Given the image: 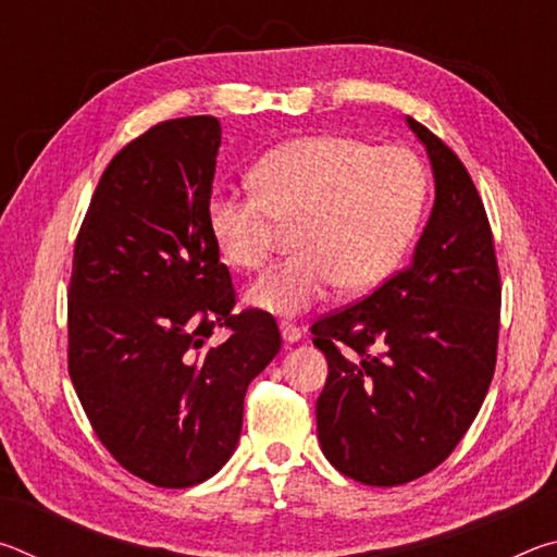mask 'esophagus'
<instances>
[{"instance_id": "esophagus-1", "label": "esophagus", "mask_w": 557, "mask_h": 557, "mask_svg": "<svg viewBox=\"0 0 557 557\" xmlns=\"http://www.w3.org/2000/svg\"><path fill=\"white\" fill-rule=\"evenodd\" d=\"M280 334H282V338H285L287 344H297L299 338H301V329L297 324H292V322H282L280 324Z\"/></svg>"}]
</instances>
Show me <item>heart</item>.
Instances as JSON below:
<instances>
[{"label": "heart", "instance_id": "obj_1", "mask_svg": "<svg viewBox=\"0 0 557 557\" xmlns=\"http://www.w3.org/2000/svg\"><path fill=\"white\" fill-rule=\"evenodd\" d=\"M252 186H215L206 225L231 268L260 270L282 225L297 223L299 252L248 292L256 307L292 317L336 285L369 292L398 270L425 211L428 172L408 147L319 132L268 149L252 166Z\"/></svg>", "mask_w": 557, "mask_h": 557}]
</instances>
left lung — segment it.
<instances>
[{"mask_svg":"<svg viewBox=\"0 0 557 557\" xmlns=\"http://www.w3.org/2000/svg\"><path fill=\"white\" fill-rule=\"evenodd\" d=\"M428 147L435 206L412 260L363 299L312 324L329 375L317 400L326 459L369 486L440 467L467 435L496 369L502 275L482 196L461 159Z\"/></svg>","mask_w":557,"mask_h":557,"instance_id":"8db88e82","label":"left lung"}]
</instances>
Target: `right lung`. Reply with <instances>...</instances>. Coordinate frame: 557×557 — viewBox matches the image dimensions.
Segmentation results:
<instances>
[{
  "mask_svg": "<svg viewBox=\"0 0 557 557\" xmlns=\"http://www.w3.org/2000/svg\"><path fill=\"white\" fill-rule=\"evenodd\" d=\"M219 147L211 115L132 139L102 172L73 250V388L120 467L162 488L201 484L231 459L245 391L282 346L272 314H233L206 225ZM219 325L230 338L213 345Z\"/></svg>",
  "mask_w": 557,
  "mask_h": 557,
  "instance_id": "obj_1",
  "label": "right lung"
}]
</instances>
